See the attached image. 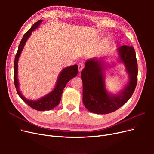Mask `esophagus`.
Here are the masks:
<instances>
[{
    "instance_id": "34e87169",
    "label": "esophagus",
    "mask_w": 154,
    "mask_h": 154,
    "mask_svg": "<svg viewBox=\"0 0 154 154\" xmlns=\"http://www.w3.org/2000/svg\"><path fill=\"white\" fill-rule=\"evenodd\" d=\"M84 67V64L83 62H80L78 64V70L79 72L81 71Z\"/></svg>"
}]
</instances>
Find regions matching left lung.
I'll list each match as a JSON object with an SVG mask.
<instances>
[{"label":"left lung","instance_id":"1","mask_svg":"<svg viewBox=\"0 0 154 154\" xmlns=\"http://www.w3.org/2000/svg\"><path fill=\"white\" fill-rule=\"evenodd\" d=\"M118 50L120 59L125 65L130 79L125 88L119 94L111 95L106 90L102 60H87L81 72L83 103L88 110L95 114H107L117 110L130 99L136 87L138 67L134 48L122 45Z\"/></svg>","mask_w":154,"mask_h":154}]
</instances>
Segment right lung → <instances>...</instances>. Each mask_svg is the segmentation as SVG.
<instances>
[{"mask_svg":"<svg viewBox=\"0 0 154 154\" xmlns=\"http://www.w3.org/2000/svg\"><path fill=\"white\" fill-rule=\"evenodd\" d=\"M42 22V20H40L35 22L26 33L23 35L19 45L17 52L16 54L15 57V60L14 64V78L16 91H17V92L18 95L20 96V97L32 109L39 111H45L51 110L55 107L56 106H57L59 104L61 99V95L64 87H66L67 83L71 79L75 77L77 75L78 66L77 65H74V66H70L63 69L59 77L57 82L56 86L54 89L50 94L44 96V97L38 100H28L24 97L21 94L19 91V82L17 79L18 60L20 53L23 49V47L24 45H25L27 40L31 35L32 31H34L35 29H37V27L40 25V23Z\"/></svg>","mask_w":154,"mask_h":154,"instance_id":"right-lung-1","label":"right lung"}]
</instances>
